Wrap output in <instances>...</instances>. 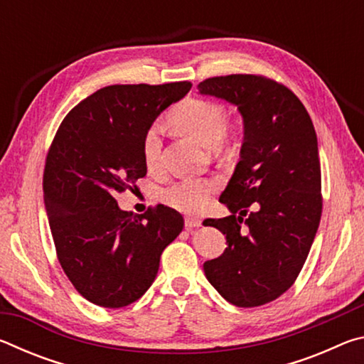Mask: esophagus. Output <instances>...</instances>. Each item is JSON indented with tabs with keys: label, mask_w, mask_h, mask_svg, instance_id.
Returning a JSON list of instances; mask_svg holds the SVG:
<instances>
[{
	"label": "esophagus",
	"mask_w": 364,
	"mask_h": 364,
	"mask_svg": "<svg viewBox=\"0 0 364 364\" xmlns=\"http://www.w3.org/2000/svg\"><path fill=\"white\" fill-rule=\"evenodd\" d=\"M202 221L199 218H194V217H186L184 218V226H186V230H194V228H199Z\"/></svg>",
	"instance_id": "obj_1"
}]
</instances>
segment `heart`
Returning a JSON list of instances; mask_svg holds the SVG:
<instances>
[{
  "instance_id": "obj_1",
  "label": "heart",
  "mask_w": 364,
  "mask_h": 364,
  "mask_svg": "<svg viewBox=\"0 0 364 364\" xmlns=\"http://www.w3.org/2000/svg\"><path fill=\"white\" fill-rule=\"evenodd\" d=\"M170 123L176 132L196 138L213 151L223 149V138L228 128V115L223 106L202 97H188L171 110ZM141 156L146 168H162V133L160 127H147L141 139ZM218 189V181L212 178H181L162 189L160 199L178 212L194 215L210 204Z\"/></svg>"
}]
</instances>
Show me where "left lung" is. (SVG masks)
I'll use <instances>...</instances> for the list:
<instances>
[{"label": "left lung", "instance_id": "1", "mask_svg": "<svg viewBox=\"0 0 364 364\" xmlns=\"http://www.w3.org/2000/svg\"><path fill=\"white\" fill-rule=\"evenodd\" d=\"M237 106L244 119L241 160L220 202L231 215L205 220L226 236L223 254L204 263L210 284L242 308L273 301L291 287L323 212L321 165L313 122L287 86L234 73L197 85Z\"/></svg>", "mask_w": 364, "mask_h": 364}]
</instances>
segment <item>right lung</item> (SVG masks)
Wrapping results in <instances>:
<instances>
[{
    "label": "right lung",
    "instance_id": "1",
    "mask_svg": "<svg viewBox=\"0 0 364 364\" xmlns=\"http://www.w3.org/2000/svg\"><path fill=\"white\" fill-rule=\"evenodd\" d=\"M191 82L110 85L77 104L49 147L43 194L67 278L91 304L122 308L156 279L160 255L183 231L173 208L120 210L115 196L146 176L141 139Z\"/></svg>",
    "mask_w": 364,
    "mask_h": 364
}]
</instances>
